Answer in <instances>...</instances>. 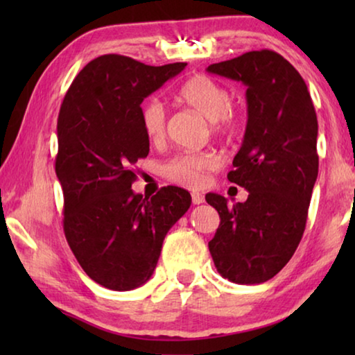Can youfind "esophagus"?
<instances>
[{
  "mask_svg": "<svg viewBox=\"0 0 355 355\" xmlns=\"http://www.w3.org/2000/svg\"><path fill=\"white\" fill-rule=\"evenodd\" d=\"M203 202H205V199H203V196L199 194V192H194V194H192V203H194V205H200Z\"/></svg>",
  "mask_w": 355,
  "mask_h": 355,
  "instance_id": "34e87169",
  "label": "esophagus"
}]
</instances>
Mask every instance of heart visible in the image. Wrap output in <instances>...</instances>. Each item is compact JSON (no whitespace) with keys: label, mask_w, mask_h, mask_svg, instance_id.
Wrapping results in <instances>:
<instances>
[{"label":"heart","mask_w":355,"mask_h":355,"mask_svg":"<svg viewBox=\"0 0 355 355\" xmlns=\"http://www.w3.org/2000/svg\"><path fill=\"white\" fill-rule=\"evenodd\" d=\"M178 98L208 119L216 136L233 137L241 130L243 117L241 112L230 103V91L213 78L207 75L192 76L178 91ZM141 117L148 139L153 142L163 139L167 130V111L163 101L158 98L148 100L142 106ZM216 167H218V158L214 153H182L163 164L161 172L173 183L186 188H196L202 183L203 175L214 171Z\"/></svg>","instance_id":"b5f03b06"}]
</instances>
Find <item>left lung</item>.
Instances as JSON below:
<instances>
[{"label": "left lung", "mask_w": 355, "mask_h": 355, "mask_svg": "<svg viewBox=\"0 0 355 355\" xmlns=\"http://www.w3.org/2000/svg\"><path fill=\"white\" fill-rule=\"evenodd\" d=\"M207 71L248 87V125L227 178L249 197L230 207L225 197L207 194L220 218L209 254L224 279L263 284L290 261L304 235L318 178L315 106L299 71L271 50L244 53Z\"/></svg>", "instance_id": "obj_1"}]
</instances>
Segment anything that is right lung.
<instances>
[{"label":"right lung","mask_w":355,"mask_h":355,"mask_svg":"<svg viewBox=\"0 0 355 355\" xmlns=\"http://www.w3.org/2000/svg\"><path fill=\"white\" fill-rule=\"evenodd\" d=\"M184 67L100 56L76 75L59 111L65 238L84 272L114 291L152 277L167 232L191 207V194L177 186L150 199L131 189L133 166L150 150L141 103Z\"/></svg>","instance_id":"add662e5"}]
</instances>
